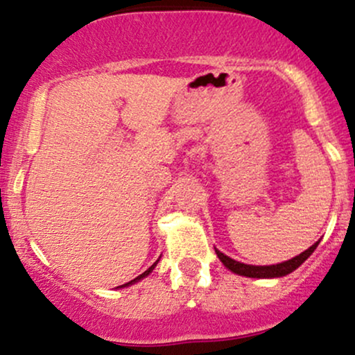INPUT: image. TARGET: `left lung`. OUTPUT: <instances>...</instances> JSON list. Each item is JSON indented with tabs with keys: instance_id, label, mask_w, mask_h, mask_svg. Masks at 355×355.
Listing matches in <instances>:
<instances>
[{
	"instance_id": "1",
	"label": "left lung",
	"mask_w": 355,
	"mask_h": 355,
	"mask_svg": "<svg viewBox=\"0 0 355 355\" xmlns=\"http://www.w3.org/2000/svg\"><path fill=\"white\" fill-rule=\"evenodd\" d=\"M317 245H319V242L313 243L312 247H309L307 250L302 252L300 255H295L294 259L287 260V262H282V263H277V266H247V263L237 262V260L223 255L222 252L217 250V248H215V254H217L218 259L222 260L223 266H225L227 268H230V270L235 272V274L245 275V277H254V279L255 277L257 279H272V277H282V275L291 274V272H294L297 267L302 266L305 260L311 257V254L315 250Z\"/></svg>"
}]
</instances>
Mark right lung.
Returning a JSON list of instances; mask_svg holds the SVG:
<instances>
[{
    "instance_id": "obj_1",
    "label": "right lung",
    "mask_w": 355,
    "mask_h": 355,
    "mask_svg": "<svg viewBox=\"0 0 355 355\" xmlns=\"http://www.w3.org/2000/svg\"><path fill=\"white\" fill-rule=\"evenodd\" d=\"M155 266H157V262H155L153 263V266L152 267H148V268H146V270L144 272V274H141V275H138L137 277V279H133V280H130V282L128 284H125V285H121V287H126V285H130V284H133V282H137V280H140V279H144V277H146V275H148L150 274V272H152L153 270V267Z\"/></svg>"
}]
</instances>
